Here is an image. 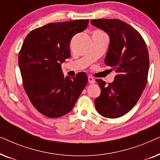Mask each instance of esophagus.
I'll return each instance as SVG.
<instances>
[{"mask_svg":"<svg viewBox=\"0 0 160 160\" xmlns=\"http://www.w3.org/2000/svg\"><path fill=\"white\" fill-rule=\"evenodd\" d=\"M88 82L89 84H94V83L95 82V78L93 77H92V76H88Z\"/></svg>","mask_w":160,"mask_h":160,"instance_id":"obj_1","label":"esophagus"}]
</instances>
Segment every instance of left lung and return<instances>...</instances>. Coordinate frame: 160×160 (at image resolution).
<instances>
[{
	"label": "left lung",
	"mask_w": 160,
	"mask_h": 160,
	"mask_svg": "<svg viewBox=\"0 0 160 160\" xmlns=\"http://www.w3.org/2000/svg\"><path fill=\"white\" fill-rule=\"evenodd\" d=\"M91 24L109 36L105 63L117 73L108 84L96 79L101 90L95 100L96 110L104 117H121L134 107L146 87L149 67L147 47L141 35L119 19H93Z\"/></svg>",
	"instance_id": "obj_1"
}]
</instances>
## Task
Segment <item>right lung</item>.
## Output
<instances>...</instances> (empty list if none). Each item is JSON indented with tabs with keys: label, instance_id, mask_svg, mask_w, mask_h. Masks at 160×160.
Returning a JSON list of instances; mask_svg holds the SVG:
<instances>
[{
	"label": "right lung",
	"instance_id": "obj_1",
	"mask_svg": "<svg viewBox=\"0 0 160 160\" xmlns=\"http://www.w3.org/2000/svg\"><path fill=\"white\" fill-rule=\"evenodd\" d=\"M88 23L89 19L49 23L32 30L24 41L19 53L24 89L32 106L46 117L69 113L86 87V73L64 76L61 64L71 56V38Z\"/></svg>",
	"mask_w": 160,
	"mask_h": 160
}]
</instances>
